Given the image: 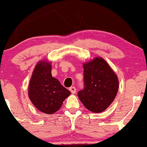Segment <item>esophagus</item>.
<instances>
[{"label": "esophagus", "instance_id": "34e87169", "mask_svg": "<svg viewBox=\"0 0 147 147\" xmlns=\"http://www.w3.org/2000/svg\"><path fill=\"white\" fill-rule=\"evenodd\" d=\"M69 90L72 94H75L76 92V88L74 87V86H71V87H70Z\"/></svg>", "mask_w": 147, "mask_h": 147}]
</instances>
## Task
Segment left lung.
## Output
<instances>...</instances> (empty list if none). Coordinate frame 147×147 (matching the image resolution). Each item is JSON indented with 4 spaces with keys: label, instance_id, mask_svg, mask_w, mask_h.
Returning <instances> with one entry per match:
<instances>
[{
    "label": "left lung",
    "instance_id": "8db88e82",
    "mask_svg": "<svg viewBox=\"0 0 147 147\" xmlns=\"http://www.w3.org/2000/svg\"><path fill=\"white\" fill-rule=\"evenodd\" d=\"M84 90L78 92L80 101L88 110L100 113L109 107L118 90V78L101 57L84 63Z\"/></svg>",
    "mask_w": 147,
    "mask_h": 147
}]
</instances>
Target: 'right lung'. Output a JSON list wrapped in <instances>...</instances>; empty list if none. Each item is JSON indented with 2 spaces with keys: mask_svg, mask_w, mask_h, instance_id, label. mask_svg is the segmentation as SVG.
<instances>
[{
  "mask_svg": "<svg viewBox=\"0 0 147 147\" xmlns=\"http://www.w3.org/2000/svg\"><path fill=\"white\" fill-rule=\"evenodd\" d=\"M71 94L59 80L51 75V63L40 61L35 65L29 82L28 95L35 108L47 114H53L61 107Z\"/></svg>",
  "mask_w": 147,
  "mask_h": 147,
  "instance_id": "1",
  "label": "right lung"
}]
</instances>
